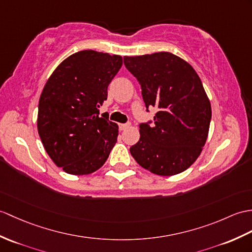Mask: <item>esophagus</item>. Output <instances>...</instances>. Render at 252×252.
Instances as JSON below:
<instances>
[{
    "label": "esophagus",
    "mask_w": 252,
    "mask_h": 252,
    "mask_svg": "<svg viewBox=\"0 0 252 252\" xmlns=\"http://www.w3.org/2000/svg\"><path fill=\"white\" fill-rule=\"evenodd\" d=\"M128 126H130V124H121V125H119V130L125 131L126 128H127Z\"/></svg>",
    "instance_id": "1"
}]
</instances>
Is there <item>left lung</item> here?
Instances as JSON below:
<instances>
[{
  "label": "left lung",
  "instance_id": "obj_1",
  "mask_svg": "<svg viewBox=\"0 0 252 252\" xmlns=\"http://www.w3.org/2000/svg\"><path fill=\"white\" fill-rule=\"evenodd\" d=\"M125 65L142 88L145 106L158 112L139 125V140L130 148L138 164L160 176L186 171L205 145L212 107L198 75L171 52L125 57Z\"/></svg>",
  "mask_w": 252,
  "mask_h": 252
}]
</instances>
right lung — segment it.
Returning <instances> with one entry per match:
<instances>
[{
    "label": "right lung",
    "instance_id": "1",
    "mask_svg": "<svg viewBox=\"0 0 252 252\" xmlns=\"http://www.w3.org/2000/svg\"><path fill=\"white\" fill-rule=\"evenodd\" d=\"M121 66L120 56L83 50L66 58L47 80L37 130L46 153L65 173L97 171L114 148L118 126L98 117V107Z\"/></svg>",
    "mask_w": 252,
    "mask_h": 252
}]
</instances>
